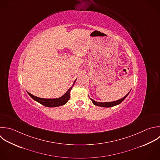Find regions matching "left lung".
Masks as SVG:
<instances>
[{
  "mask_svg": "<svg viewBox=\"0 0 160 160\" xmlns=\"http://www.w3.org/2000/svg\"><path fill=\"white\" fill-rule=\"evenodd\" d=\"M130 91L125 96H124L123 98H122L121 99H118L117 101H111V102H98V101H96L94 100H93L92 99L90 98L91 100L92 101L93 104H94L95 106H100V107H104V108H109V107H112V106H116L118 104H119L122 101H124V99L128 96V94H129ZM90 98V97H89Z\"/></svg>",
  "mask_w": 160,
  "mask_h": 160,
  "instance_id": "obj_1",
  "label": "left lung"
}]
</instances>
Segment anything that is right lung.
Listing matches in <instances>:
<instances>
[{"label":"right lung","mask_w":160,"mask_h":160,"mask_svg":"<svg viewBox=\"0 0 160 160\" xmlns=\"http://www.w3.org/2000/svg\"><path fill=\"white\" fill-rule=\"evenodd\" d=\"M76 79L74 81V82H73V85L68 90V91L64 94L62 95L61 97L58 98H52V99H46V98H38L37 96H35L34 95H32V94L29 93V92L27 91V92L28 93V94L36 101L38 102L39 103L41 104L42 105L46 106V107H49V108H54V107H58V106H63L65 104L67 103V102L68 101V100L70 98V92L71 90L72 89L74 84L76 82Z\"/></svg>","instance_id":"right-lung-1"}]
</instances>
